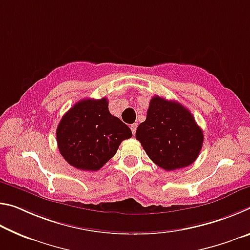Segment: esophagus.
<instances>
[{
	"mask_svg": "<svg viewBox=\"0 0 250 250\" xmlns=\"http://www.w3.org/2000/svg\"><path fill=\"white\" fill-rule=\"evenodd\" d=\"M137 128H138V125L137 124H132L130 125V129L131 131H132V134L134 135L135 134V131H137Z\"/></svg>",
	"mask_w": 250,
	"mask_h": 250,
	"instance_id": "obj_1",
	"label": "esophagus"
}]
</instances>
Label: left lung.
<instances>
[{
	"mask_svg": "<svg viewBox=\"0 0 250 250\" xmlns=\"http://www.w3.org/2000/svg\"><path fill=\"white\" fill-rule=\"evenodd\" d=\"M137 140L156 166L173 171L191 166L200 154L204 135L191 112L176 101L154 96Z\"/></svg>",
	"mask_w": 250,
	"mask_h": 250,
	"instance_id": "8db88e82",
	"label": "left lung"
}]
</instances>
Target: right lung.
<instances>
[{
	"mask_svg": "<svg viewBox=\"0 0 250 250\" xmlns=\"http://www.w3.org/2000/svg\"><path fill=\"white\" fill-rule=\"evenodd\" d=\"M131 137L129 126L109 112L107 98L78 101L62 116L56 130L62 158L83 171H98Z\"/></svg>",
	"mask_w": 250,
	"mask_h": 250,
	"instance_id": "obj_1",
	"label": "right lung"
}]
</instances>
